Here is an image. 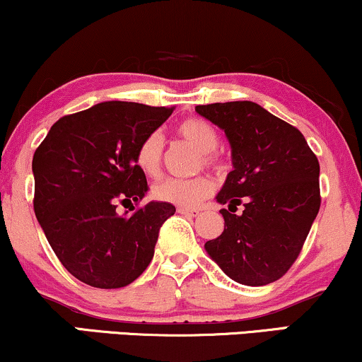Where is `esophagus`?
<instances>
[{"instance_id": "1", "label": "esophagus", "mask_w": 362, "mask_h": 362, "mask_svg": "<svg viewBox=\"0 0 362 362\" xmlns=\"http://www.w3.org/2000/svg\"><path fill=\"white\" fill-rule=\"evenodd\" d=\"M177 213H181V215H186V216H198L199 213V209L198 208H186V206H180L177 208Z\"/></svg>"}]
</instances>
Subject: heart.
Returning a JSON list of instances; mask_svg holds the SVG:
<instances>
[{
  "mask_svg": "<svg viewBox=\"0 0 362 362\" xmlns=\"http://www.w3.org/2000/svg\"><path fill=\"white\" fill-rule=\"evenodd\" d=\"M177 136L188 141L191 146L202 153V163L208 168L220 166V156L216 154L218 136L216 129L206 120L198 117H189L181 120L176 126ZM163 154H164V142L159 132L147 134L139 142L136 149L137 168L141 169L146 176L156 177L159 176L160 168H163ZM213 191V181L208 176H196L191 180H176V177H168V180L159 181L154 185L153 196L158 202L171 203L176 206H194L202 203L204 198H208Z\"/></svg>",
  "mask_w": 362,
  "mask_h": 362,
  "instance_id": "1",
  "label": "heart"
}]
</instances>
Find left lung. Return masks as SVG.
<instances>
[{"label": "left lung", "instance_id": "1", "mask_svg": "<svg viewBox=\"0 0 362 362\" xmlns=\"http://www.w3.org/2000/svg\"><path fill=\"white\" fill-rule=\"evenodd\" d=\"M196 112L225 131L233 156L216 196L228 204L220 211L225 230L204 248L235 282H275L300 255L319 213L317 156L297 127L255 102L196 105Z\"/></svg>", "mask_w": 362, "mask_h": 362}]
</instances>
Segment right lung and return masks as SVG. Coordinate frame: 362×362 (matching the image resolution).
<instances>
[{
  "label": "right lung",
  "mask_w": 362,
  "mask_h": 362,
  "mask_svg": "<svg viewBox=\"0 0 362 362\" xmlns=\"http://www.w3.org/2000/svg\"><path fill=\"white\" fill-rule=\"evenodd\" d=\"M174 107L102 102L64 115L33 154V208L62 265L97 288L126 287L154 257L159 230L176 208L151 202L136 149ZM132 206L131 217L117 204Z\"/></svg>",
  "instance_id": "obj_1"
}]
</instances>
